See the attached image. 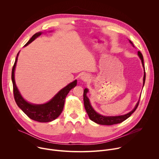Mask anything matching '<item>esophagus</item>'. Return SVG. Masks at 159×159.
<instances>
[{
	"instance_id": "obj_1",
	"label": "esophagus",
	"mask_w": 159,
	"mask_h": 159,
	"mask_svg": "<svg viewBox=\"0 0 159 159\" xmlns=\"http://www.w3.org/2000/svg\"><path fill=\"white\" fill-rule=\"evenodd\" d=\"M89 79V77L88 75L87 74H82V76H81V79L83 80V81H87Z\"/></svg>"
}]
</instances>
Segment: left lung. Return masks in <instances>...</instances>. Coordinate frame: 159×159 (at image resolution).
<instances>
[{
	"mask_svg": "<svg viewBox=\"0 0 159 159\" xmlns=\"http://www.w3.org/2000/svg\"><path fill=\"white\" fill-rule=\"evenodd\" d=\"M129 42L133 45V43L129 40ZM134 47V46H133ZM138 55L139 56V57L140 58V59L142 60V65L143 66V67L145 68L144 66V63H143V55L142 54V53L139 51L138 52ZM145 72L144 74V77H143V85L145 84ZM88 92V90L87 89H85L84 90V107L85 109L86 110V112L87 113V115L89 117V118L92 121H93L94 122L99 124V125H115V124H118L120 123H122L123 121H124L125 120H126L127 118H128L135 111V110L137 109V108L139 106V102L140 100L139 101V102H137V105H136L135 107L131 111H130L129 113L125 115H121V116H104L102 115H101L98 113H97L92 107L91 105L90 104L89 100L88 99V98L86 96L87 93Z\"/></svg>",
	"mask_w": 159,
	"mask_h": 159,
	"instance_id": "8db88e82",
	"label": "left lung"
}]
</instances>
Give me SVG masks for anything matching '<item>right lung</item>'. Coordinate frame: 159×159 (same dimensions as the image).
Listing matches in <instances>:
<instances>
[{
  "instance_id": "1",
  "label": "right lung",
  "mask_w": 159,
  "mask_h": 159,
  "mask_svg": "<svg viewBox=\"0 0 159 159\" xmlns=\"http://www.w3.org/2000/svg\"><path fill=\"white\" fill-rule=\"evenodd\" d=\"M41 34V32L34 34L25 46H27L28 44L31 43L34 39H35ZM18 55L19 53H17L16 59L12 67L11 77L13 84L14 98L17 105L30 118H31L33 120L41 123H46L55 120L59 116V115L62 112L66 96L68 94V93H69L70 90L76 86L77 80H74V82L69 84L65 87L60 90L55 96V97H53V98L47 103L39 105L30 104L26 102L23 98H22L15 83L14 70L16 65V62L17 60Z\"/></svg>"
}]
</instances>
